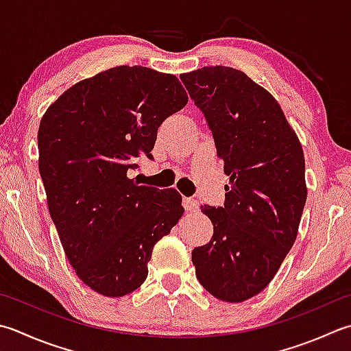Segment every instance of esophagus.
<instances>
[{
  "instance_id": "esophagus-1",
  "label": "esophagus",
  "mask_w": 351,
  "mask_h": 351,
  "mask_svg": "<svg viewBox=\"0 0 351 351\" xmlns=\"http://www.w3.org/2000/svg\"><path fill=\"white\" fill-rule=\"evenodd\" d=\"M184 208L189 213H197L199 204H197V201H195L193 197H184Z\"/></svg>"
}]
</instances>
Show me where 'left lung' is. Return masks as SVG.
<instances>
[{"label":"left lung","instance_id":"obj_1","mask_svg":"<svg viewBox=\"0 0 351 351\" xmlns=\"http://www.w3.org/2000/svg\"><path fill=\"white\" fill-rule=\"evenodd\" d=\"M181 80L230 176L223 207L202 205L215 232L191 260L213 297L242 303L271 283L297 239L307 197L303 149L278 101L245 73L204 66Z\"/></svg>","mask_w":351,"mask_h":351}]
</instances>
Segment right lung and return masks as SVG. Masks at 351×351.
I'll return each mask as SVG.
<instances>
[{
  "instance_id": "obj_1",
  "label": "right lung",
  "mask_w": 351,
  "mask_h": 351,
  "mask_svg": "<svg viewBox=\"0 0 351 351\" xmlns=\"http://www.w3.org/2000/svg\"><path fill=\"white\" fill-rule=\"evenodd\" d=\"M173 74L115 66L79 82L47 109L38 132L48 210L77 277L105 297L134 292L158 240L180 221L182 197L130 180L154 160L158 128L187 105Z\"/></svg>"
}]
</instances>
